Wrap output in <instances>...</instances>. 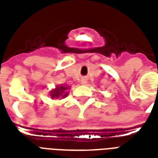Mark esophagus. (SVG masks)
<instances>
[{
    "mask_svg": "<svg viewBox=\"0 0 158 158\" xmlns=\"http://www.w3.org/2000/svg\"><path fill=\"white\" fill-rule=\"evenodd\" d=\"M81 84H82V85H86V84H87L86 79H82V80H81Z\"/></svg>",
    "mask_w": 158,
    "mask_h": 158,
    "instance_id": "34e87169",
    "label": "esophagus"
}]
</instances>
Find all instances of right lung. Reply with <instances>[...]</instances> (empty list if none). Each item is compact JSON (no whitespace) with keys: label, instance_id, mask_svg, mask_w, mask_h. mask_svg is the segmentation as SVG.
I'll list each match as a JSON object with an SVG mask.
<instances>
[{"label":"right lung","instance_id":"add662e5","mask_svg":"<svg viewBox=\"0 0 158 158\" xmlns=\"http://www.w3.org/2000/svg\"><path fill=\"white\" fill-rule=\"evenodd\" d=\"M68 89V87H66V86H63V85H61L57 87L55 90H52V94H51V96H52V98H58V97H65V96H68V93L67 92H64Z\"/></svg>","mask_w":158,"mask_h":158}]
</instances>
